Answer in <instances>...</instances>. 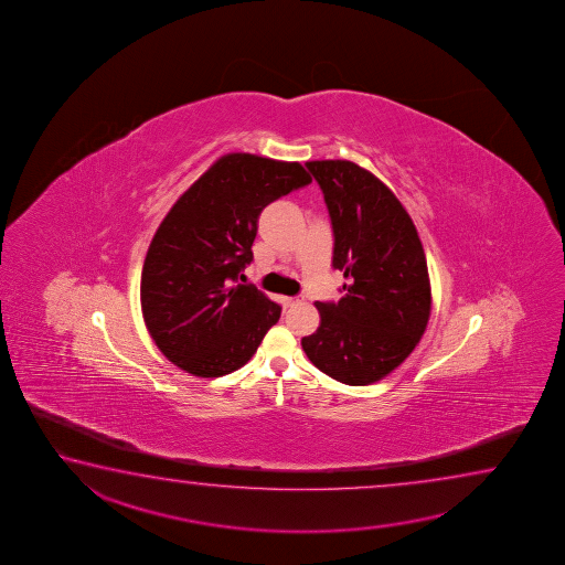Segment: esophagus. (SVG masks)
I'll return each mask as SVG.
<instances>
[{
  "label": "esophagus",
  "mask_w": 565,
  "mask_h": 565,
  "mask_svg": "<svg viewBox=\"0 0 565 565\" xmlns=\"http://www.w3.org/2000/svg\"><path fill=\"white\" fill-rule=\"evenodd\" d=\"M295 305H298V298H295V297L285 298V307H295Z\"/></svg>",
  "instance_id": "esophagus-1"
}]
</instances>
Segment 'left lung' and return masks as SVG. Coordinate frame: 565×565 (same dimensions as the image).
<instances>
[{"label":"left lung","instance_id":"obj_1","mask_svg":"<svg viewBox=\"0 0 565 565\" xmlns=\"http://www.w3.org/2000/svg\"><path fill=\"white\" fill-rule=\"evenodd\" d=\"M334 231L338 302H316L320 326L302 338L308 360L345 385H370L405 362L430 316V282L409 213L372 172L348 160L307 162Z\"/></svg>","mask_w":565,"mask_h":565}]
</instances>
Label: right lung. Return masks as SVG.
Masks as SVG:
<instances>
[{
	"label": "right lung",
	"instance_id": "right-lung-1",
	"mask_svg": "<svg viewBox=\"0 0 565 565\" xmlns=\"http://www.w3.org/2000/svg\"><path fill=\"white\" fill-rule=\"evenodd\" d=\"M310 182L298 162L225 153L173 203L140 280L143 322L172 364L221 377L257 352L280 307L253 285L235 282L253 260L260 211Z\"/></svg>",
	"mask_w": 565,
	"mask_h": 565
}]
</instances>
